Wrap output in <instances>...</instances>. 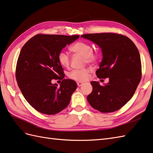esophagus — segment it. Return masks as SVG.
I'll return each instance as SVG.
<instances>
[{
  "label": "esophagus",
  "mask_w": 153,
  "mask_h": 153,
  "mask_svg": "<svg viewBox=\"0 0 153 153\" xmlns=\"http://www.w3.org/2000/svg\"><path fill=\"white\" fill-rule=\"evenodd\" d=\"M83 84V83L82 82H77V85L79 86H81Z\"/></svg>",
  "instance_id": "1"
}]
</instances>
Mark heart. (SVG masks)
Segmentation results:
<instances>
[{"label":"heart","mask_w":153,"mask_h":153,"mask_svg":"<svg viewBox=\"0 0 153 153\" xmlns=\"http://www.w3.org/2000/svg\"><path fill=\"white\" fill-rule=\"evenodd\" d=\"M71 52L84 57V63H96L100 59V53L93 50V47L90 44L84 41H78L71 46L69 48ZM57 60L62 67L68 68L70 66L71 59L69 56L63 52H61L57 56ZM90 73V69L84 68L81 69H75L69 74L71 79L83 82L88 79Z\"/></svg>","instance_id":"1"}]
</instances>
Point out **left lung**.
I'll use <instances>...</instances> for the list:
<instances>
[{"instance_id": "1", "label": "left lung", "mask_w": 153, "mask_h": 153, "mask_svg": "<svg viewBox=\"0 0 153 153\" xmlns=\"http://www.w3.org/2000/svg\"><path fill=\"white\" fill-rule=\"evenodd\" d=\"M81 37L101 48L103 59L96 71L99 79L108 78L104 86L92 81L93 90L87 100L95 109L107 113L116 111L134 96L141 79L139 50L128 37L113 33L86 34Z\"/></svg>"}]
</instances>
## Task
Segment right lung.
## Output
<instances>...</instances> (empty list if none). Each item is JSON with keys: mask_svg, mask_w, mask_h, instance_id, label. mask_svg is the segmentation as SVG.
I'll return each mask as SVG.
<instances>
[{"mask_svg": "<svg viewBox=\"0 0 153 153\" xmlns=\"http://www.w3.org/2000/svg\"><path fill=\"white\" fill-rule=\"evenodd\" d=\"M79 37L38 34L22 47L16 64V80L26 101L40 113L56 114L69 105L77 85L75 81L64 79L57 56ZM53 79L62 80L60 87L51 83Z\"/></svg>", "mask_w": 153, "mask_h": 153, "instance_id": "obj_1", "label": "right lung"}]
</instances>
